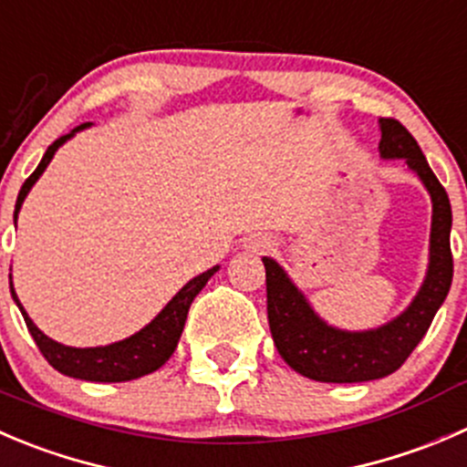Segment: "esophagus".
Wrapping results in <instances>:
<instances>
[{
	"label": "esophagus",
	"instance_id": "esophagus-1",
	"mask_svg": "<svg viewBox=\"0 0 467 467\" xmlns=\"http://www.w3.org/2000/svg\"><path fill=\"white\" fill-rule=\"evenodd\" d=\"M274 246H275V242L271 237H257V239H253L251 242V248L255 253H269V251H274Z\"/></svg>",
	"mask_w": 467,
	"mask_h": 467
}]
</instances>
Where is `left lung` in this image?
Instances as JSON below:
<instances>
[{
	"mask_svg": "<svg viewBox=\"0 0 467 467\" xmlns=\"http://www.w3.org/2000/svg\"><path fill=\"white\" fill-rule=\"evenodd\" d=\"M383 160H406L431 193V253L422 289L409 310L390 324L365 333H347L326 326L312 312L303 294L287 278L278 262L262 257L266 269V312L278 354L294 372L321 383H360L383 379L406 363L431 326L438 307L450 292L454 260L450 248L451 207L445 187L429 169L413 134L395 119H381Z\"/></svg>",
	"mask_w": 467,
	"mask_h": 467,
	"instance_id": "left-lung-1",
	"label": "left lung"
}]
</instances>
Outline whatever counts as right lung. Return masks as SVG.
<instances>
[{
  "label": "right lung",
  "mask_w": 467,
  "mask_h": 467,
  "mask_svg": "<svg viewBox=\"0 0 467 467\" xmlns=\"http://www.w3.org/2000/svg\"><path fill=\"white\" fill-rule=\"evenodd\" d=\"M88 125L90 123L79 125V128H75L70 134H66V137H58L57 141L47 148V152H45L43 160H40L38 169L25 180L20 193H17L16 214H13L16 219H17V212H20L22 207V201L26 198L29 189L34 187L36 180L40 178V173L47 169V164L52 161L54 152L58 150V146L66 143L75 132L88 128ZM216 269H219V266H212V269H207L205 274L189 280V283L184 285L173 298H171L169 306H166L164 310H161L160 315L146 326V328L139 330L137 335L123 339V342L109 344V347H95V348L63 347V344L49 339L43 330L36 328V324L29 319L25 307H22L20 301H17L16 289L13 287H11V294L13 298H16L17 307L22 310V317H25V324L26 328H29L31 337H34V342L38 344L40 354L45 356V360H47L57 372L66 374V377H72V379H81V381L120 383V381H132V379L146 377V374L155 372V369H160L161 365L173 356L180 335H182L184 321H187V312L189 307H192V301L196 298V294L205 287L207 280L214 275Z\"/></svg>",
  "instance_id": "right-lung-1"
}]
</instances>
